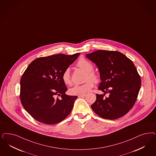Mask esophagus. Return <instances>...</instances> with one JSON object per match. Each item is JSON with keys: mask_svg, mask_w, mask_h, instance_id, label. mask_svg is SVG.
<instances>
[{"mask_svg": "<svg viewBox=\"0 0 156 156\" xmlns=\"http://www.w3.org/2000/svg\"><path fill=\"white\" fill-rule=\"evenodd\" d=\"M86 96V94H81V95H79V96H78V97H80V98H82V97H85Z\"/></svg>", "mask_w": 156, "mask_h": 156, "instance_id": "34e87169", "label": "esophagus"}]
</instances>
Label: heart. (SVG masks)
Instances as JSON below:
<instances>
[{
  "label": "heart",
  "mask_w": 156,
  "mask_h": 156,
  "mask_svg": "<svg viewBox=\"0 0 156 156\" xmlns=\"http://www.w3.org/2000/svg\"><path fill=\"white\" fill-rule=\"evenodd\" d=\"M77 66L81 69L86 72V82L82 85H76L69 89V93L71 95L85 94L90 91L94 86V82L97 83L100 81L98 75L94 72L93 66L90 62L84 58H81L77 62ZM62 80L66 85H70L71 82L69 69H67L62 74Z\"/></svg>",
  "instance_id": "heart-1"
}]
</instances>
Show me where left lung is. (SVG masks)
<instances>
[{
    "label": "left lung",
    "mask_w": 156,
    "mask_h": 156,
    "mask_svg": "<svg viewBox=\"0 0 156 156\" xmlns=\"http://www.w3.org/2000/svg\"><path fill=\"white\" fill-rule=\"evenodd\" d=\"M86 56L98 67L101 81L98 89L104 93L96 94L91 109L102 118L114 120L123 116L134 106L141 85L133 62L113 51L98 50ZM107 94L108 96L105 97Z\"/></svg>",
    "instance_id": "obj_1"
}]
</instances>
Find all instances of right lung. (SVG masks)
Instances as JSON below:
<instances>
[{
  "label": "right lung",
  "instance_id": "1",
  "mask_svg": "<svg viewBox=\"0 0 156 156\" xmlns=\"http://www.w3.org/2000/svg\"><path fill=\"white\" fill-rule=\"evenodd\" d=\"M80 55L60 54L38 58L22 75L20 96L22 105L38 122L58 123L71 112L77 96L65 94L67 88L62 76ZM59 96L62 97L60 100Z\"/></svg>",
  "mask_w": 156,
  "mask_h": 156
}]
</instances>
